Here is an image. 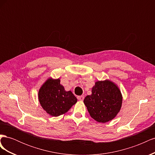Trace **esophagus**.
<instances>
[{"mask_svg":"<svg viewBox=\"0 0 155 155\" xmlns=\"http://www.w3.org/2000/svg\"><path fill=\"white\" fill-rule=\"evenodd\" d=\"M78 99L79 100L83 101L84 100V96H78Z\"/></svg>","mask_w":155,"mask_h":155,"instance_id":"1","label":"esophagus"}]
</instances>
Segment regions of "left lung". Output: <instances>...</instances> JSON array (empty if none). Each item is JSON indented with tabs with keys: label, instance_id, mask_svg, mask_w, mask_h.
I'll return each mask as SVG.
<instances>
[{
	"label": "left lung",
	"instance_id": "8db88e82",
	"mask_svg": "<svg viewBox=\"0 0 155 155\" xmlns=\"http://www.w3.org/2000/svg\"><path fill=\"white\" fill-rule=\"evenodd\" d=\"M91 116L98 122L105 123L115 118L122 104L121 92L114 83L106 80L97 81L92 94L84 99Z\"/></svg>",
	"mask_w": 155,
	"mask_h": 155
}]
</instances>
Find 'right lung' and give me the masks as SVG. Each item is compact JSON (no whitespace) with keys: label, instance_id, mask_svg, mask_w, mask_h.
<instances>
[{"label":"right lung","instance_id":"right-lung-1","mask_svg":"<svg viewBox=\"0 0 155 155\" xmlns=\"http://www.w3.org/2000/svg\"><path fill=\"white\" fill-rule=\"evenodd\" d=\"M40 104L48 114L59 116L67 112L77 102V98L71 91H65L60 80L49 79L39 91Z\"/></svg>","mask_w":155,"mask_h":155}]
</instances>
